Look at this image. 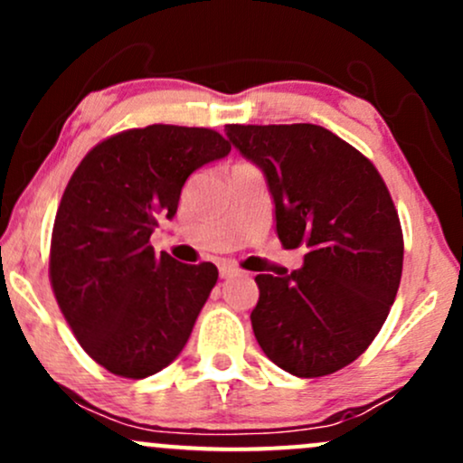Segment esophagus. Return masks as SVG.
<instances>
[{"mask_svg":"<svg viewBox=\"0 0 463 463\" xmlns=\"http://www.w3.org/2000/svg\"><path fill=\"white\" fill-rule=\"evenodd\" d=\"M237 274H239V269L235 268V265H231V263H222L220 265L222 279H231V276H237Z\"/></svg>","mask_w":463,"mask_h":463,"instance_id":"34e87169","label":"esophagus"}]
</instances>
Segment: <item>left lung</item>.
I'll list each match as a JSON object with an SVG mask.
<instances>
[{"label":"left lung","mask_w":463,"mask_h":463,"mask_svg":"<svg viewBox=\"0 0 463 463\" xmlns=\"http://www.w3.org/2000/svg\"><path fill=\"white\" fill-rule=\"evenodd\" d=\"M226 137L263 172L280 243L307 248L300 269L254 279V337L289 374H331L370 346L394 305L405 248L390 191L322 126L232 124Z\"/></svg>","instance_id":"obj_1"}]
</instances>
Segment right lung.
<instances>
[{
	"label": "right lung",
	"mask_w": 463,
	"mask_h": 463,
	"mask_svg": "<svg viewBox=\"0 0 463 463\" xmlns=\"http://www.w3.org/2000/svg\"><path fill=\"white\" fill-rule=\"evenodd\" d=\"M228 152L215 130L154 124L98 143L69 180L52 287L80 346L113 374L146 379L183 353L217 268L156 257L150 237L174 220L191 174Z\"/></svg>",
	"instance_id": "right-lung-1"
}]
</instances>
